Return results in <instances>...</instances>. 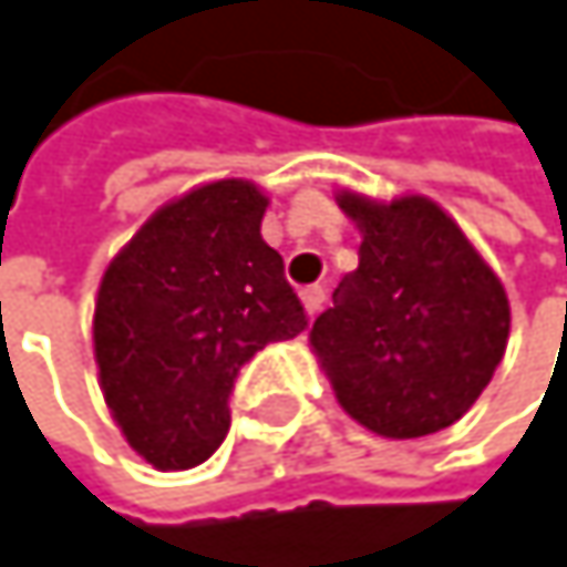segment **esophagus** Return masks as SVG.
Returning <instances> with one entry per match:
<instances>
[{"label": "esophagus", "mask_w": 567, "mask_h": 567, "mask_svg": "<svg viewBox=\"0 0 567 567\" xmlns=\"http://www.w3.org/2000/svg\"><path fill=\"white\" fill-rule=\"evenodd\" d=\"M301 305H305V311H308V315H318V311H321V305H324V288H321V285H308V288H301Z\"/></svg>", "instance_id": "1"}]
</instances>
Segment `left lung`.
<instances>
[{
	"mask_svg": "<svg viewBox=\"0 0 567 567\" xmlns=\"http://www.w3.org/2000/svg\"><path fill=\"white\" fill-rule=\"evenodd\" d=\"M361 229L358 269L311 324V351L341 410L388 440L456 423L493 381L509 298L456 219L420 193L378 203L341 189Z\"/></svg>",
	"mask_w": 567,
	"mask_h": 567,
	"instance_id": "obj_1",
	"label": "left lung"
}]
</instances>
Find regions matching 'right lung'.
Instances as JSON below:
<instances>
[{"instance_id": "add662e5", "label": "right lung", "mask_w": 567, "mask_h": 567, "mask_svg": "<svg viewBox=\"0 0 567 567\" xmlns=\"http://www.w3.org/2000/svg\"><path fill=\"white\" fill-rule=\"evenodd\" d=\"M269 196L213 179L164 203L111 259L94 301V361L124 440L154 470H189L229 430L239 368L308 318L262 239Z\"/></svg>"}]
</instances>
